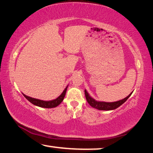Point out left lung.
I'll use <instances>...</instances> for the list:
<instances>
[{"mask_svg":"<svg viewBox=\"0 0 153 153\" xmlns=\"http://www.w3.org/2000/svg\"><path fill=\"white\" fill-rule=\"evenodd\" d=\"M85 92V96H86V98L88 102L89 103V105L91 106L92 107L97 108L98 110H102V111H111L114 110L115 108L120 107L121 105H123L127 100L128 99V98L130 97L131 94H132L133 92H131L128 97L123 98L122 100H118L116 102H102V101H97L94 98L90 97L88 92H87L86 90H84Z\"/></svg>","mask_w":153,"mask_h":153,"instance_id":"1","label":"left lung"}]
</instances>
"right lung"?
Here are the masks:
<instances>
[{
    "instance_id": "add662e5",
    "label": "right lung",
    "mask_w": 153,
    "mask_h": 153,
    "mask_svg": "<svg viewBox=\"0 0 153 153\" xmlns=\"http://www.w3.org/2000/svg\"><path fill=\"white\" fill-rule=\"evenodd\" d=\"M67 87H68V86H67L65 88L63 92H62V94L59 96V97L56 98V99H54L52 100H48V101H46V100H42L37 99V98L30 97L24 94H24L25 98H26L27 100H29L31 103H32L33 105H34L36 106H38V107H42V108H54V107H57L58 105H60L61 102L63 100L65 96V94H66Z\"/></svg>"
}]
</instances>
